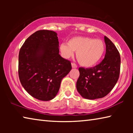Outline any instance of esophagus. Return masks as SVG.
Segmentation results:
<instances>
[{
  "label": "esophagus",
  "mask_w": 133,
  "mask_h": 133,
  "mask_svg": "<svg viewBox=\"0 0 133 133\" xmlns=\"http://www.w3.org/2000/svg\"><path fill=\"white\" fill-rule=\"evenodd\" d=\"M71 67L72 68H77V66L75 63H71Z\"/></svg>",
  "instance_id": "1"
}]
</instances>
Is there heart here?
Here are the masks:
<instances>
[{"instance_id": "1", "label": "heart", "mask_w": 133, "mask_h": 133, "mask_svg": "<svg viewBox=\"0 0 133 133\" xmlns=\"http://www.w3.org/2000/svg\"><path fill=\"white\" fill-rule=\"evenodd\" d=\"M59 50L62 56L69 58L76 51V58L79 64L84 67L95 66L104 55L105 46L102 40L88 37H72L68 43L60 44Z\"/></svg>"}]
</instances>
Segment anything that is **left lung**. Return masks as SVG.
<instances>
[{
	"instance_id": "obj_1",
	"label": "left lung",
	"mask_w": 133,
	"mask_h": 133,
	"mask_svg": "<svg viewBox=\"0 0 133 133\" xmlns=\"http://www.w3.org/2000/svg\"><path fill=\"white\" fill-rule=\"evenodd\" d=\"M106 47L104 58L100 64L89 69L80 67L76 83L82 97L95 100L107 95L117 82L120 70V56L115 45L104 36Z\"/></svg>"
}]
</instances>
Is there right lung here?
<instances>
[{
    "mask_svg": "<svg viewBox=\"0 0 133 133\" xmlns=\"http://www.w3.org/2000/svg\"><path fill=\"white\" fill-rule=\"evenodd\" d=\"M55 31L42 30L30 36L19 54V77L25 90L42 101L52 100L63 78L71 69V63L59 55Z\"/></svg>",
    "mask_w": 133,
    "mask_h": 133,
    "instance_id": "add662e5",
    "label": "right lung"
}]
</instances>
